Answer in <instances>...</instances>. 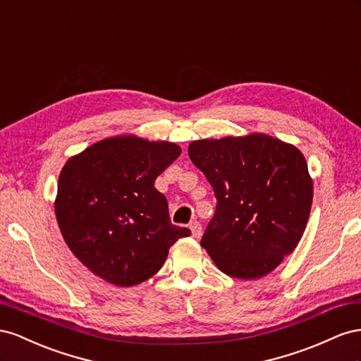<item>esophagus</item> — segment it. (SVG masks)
Returning a JSON list of instances; mask_svg holds the SVG:
<instances>
[{"label":"esophagus","mask_w":361,"mask_h":361,"mask_svg":"<svg viewBox=\"0 0 361 361\" xmlns=\"http://www.w3.org/2000/svg\"><path fill=\"white\" fill-rule=\"evenodd\" d=\"M189 228H190V231H192V235L195 239H200L201 235H202V226H201V224L200 222H192L190 225H189Z\"/></svg>","instance_id":"esophagus-1"}]
</instances>
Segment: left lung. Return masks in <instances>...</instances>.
Returning <instances> with one entry per match:
<instances>
[{"mask_svg": "<svg viewBox=\"0 0 361 361\" xmlns=\"http://www.w3.org/2000/svg\"><path fill=\"white\" fill-rule=\"evenodd\" d=\"M189 157L218 200L202 248L230 276L272 272L293 252L310 216L313 183L302 152L257 133L195 140Z\"/></svg>", "mask_w": 361, "mask_h": 361, "instance_id": "1", "label": "left lung"}]
</instances>
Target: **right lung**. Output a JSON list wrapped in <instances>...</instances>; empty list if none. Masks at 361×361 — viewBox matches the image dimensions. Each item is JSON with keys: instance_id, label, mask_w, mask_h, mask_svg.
Wrapping results in <instances>:
<instances>
[{"instance_id": "add662e5", "label": "right lung", "mask_w": 361, "mask_h": 361, "mask_svg": "<svg viewBox=\"0 0 361 361\" xmlns=\"http://www.w3.org/2000/svg\"><path fill=\"white\" fill-rule=\"evenodd\" d=\"M181 148L136 136L110 137L71 157L60 172L56 218L90 272L130 287L157 274L171 246L190 230L171 224L154 183Z\"/></svg>"}]
</instances>
